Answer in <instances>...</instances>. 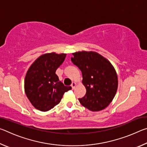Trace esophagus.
<instances>
[{
	"mask_svg": "<svg viewBox=\"0 0 147 147\" xmlns=\"http://www.w3.org/2000/svg\"><path fill=\"white\" fill-rule=\"evenodd\" d=\"M76 86V83L74 82H73L71 84V87H72V88H73V89H74V88H75Z\"/></svg>",
	"mask_w": 147,
	"mask_h": 147,
	"instance_id": "esophagus-1",
	"label": "esophagus"
}]
</instances>
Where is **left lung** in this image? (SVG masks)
I'll list each match as a JSON object with an SVG mask.
<instances>
[{"instance_id":"1","label":"left lung","mask_w":147,"mask_h":147,"mask_svg":"<svg viewBox=\"0 0 147 147\" xmlns=\"http://www.w3.org/2000/svg\"><path fill=\"white\" fill-rule=\"evenodd\" d=\"M71 61L82 71L86 89L80 102L92 111L102 110L115 96L118 87L117 74L108 59L96 52H76Z\"/></svg>"}]
</instances>
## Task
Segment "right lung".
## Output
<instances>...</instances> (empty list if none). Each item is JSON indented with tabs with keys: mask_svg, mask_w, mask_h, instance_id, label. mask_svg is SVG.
Listing matches in <instances>:
<instances>
[{
	"mask_svg": "<svg viewBox=\"0 0 147 147\" xmlns=\"http://www.w3.org/2000/svg\"><path fill=\"white\" fill-rule=\"evenodd\" d=\"M66 54L47 53L39 57L30 67L24 78V91L35 108L49 111L58 104L63 94L72 89L59 80L56 71Z\"/></svg>",
	"mask_w": 147,
	"mask_h": 147,
	"instance_id": "1",
	"label": "right lung"
}]
</instances>
